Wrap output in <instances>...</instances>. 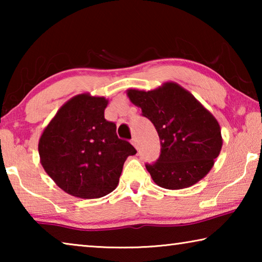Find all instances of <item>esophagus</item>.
<instances>
[{"mask_svg":"<svg viewBox=\"0 0 262 262\" xmlns=\"http://www.w3.org/2000/svg\"><path fill=\"white\" fill-rule=\"evenodd\" d=\"M132 144L134 145V147H135L136 149L139 148V142H137V139H136V137H133V139H132Z\"/></svg>","mask_w":262,"mask_h":262,"instance_id":"esophagus-1","label":"esophagus"}]
</instances>
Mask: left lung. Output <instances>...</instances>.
<instances>
[{"instance_id":"1","label":"left lung","mask_w":262,"mask_h":262,"mask_svg":"<svg viewBox=\"0 0 262 262\" xmlns=\"http://www.w3.org/2000/svg\"><path fill=\"white\" fill-rule=\"evenodd\" d=\"M127 96L158 133L161 155L154 164H145L155 183L163 188L181 189L207 176L223 144L214 115L173 82L151 91L129 89Z\"/></svg>"}]
</instances>
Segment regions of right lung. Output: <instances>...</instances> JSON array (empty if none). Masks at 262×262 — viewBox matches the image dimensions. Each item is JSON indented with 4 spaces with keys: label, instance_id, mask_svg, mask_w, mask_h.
<instances>
[{
    "label": "right lung",
    "instance_id": "obj_1",
    "mask_svg": "<svg viewBox=\"0 0 262 262\" xmlns=\"http://www.w3.org/2000/svg\"><path fill=\"white\" fill-rule=\"evenodd\" d=\"M104 97L82 94L57 111L39 140V156L46 173L73 196L98 199L117 188L123 164L136 154L107 121Z\"/></svg>",
    "mask_w": 262,
    "mask_h": 262
}]
</instances>
